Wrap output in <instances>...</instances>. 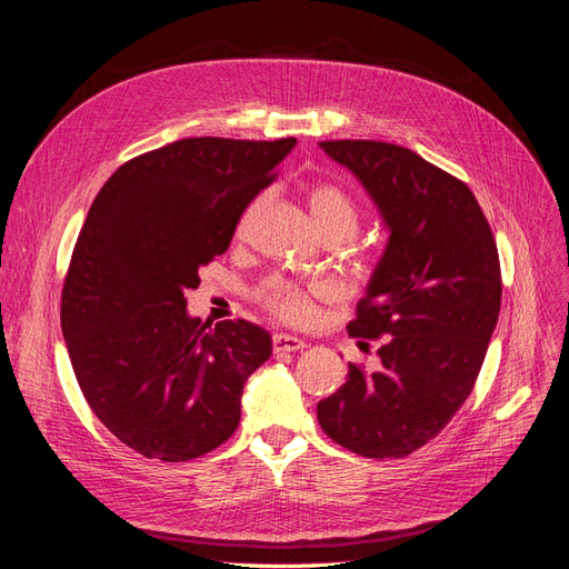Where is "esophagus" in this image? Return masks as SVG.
I'll return each instance as SVG.
<instances>
[{
	"label": "esophagus",
	"instance_id": "1",
	"mask_svg": "<svg viewBox=\"0 0 569 569\" xmlns=\"http://www.w3.org/2000/svg\"><path fill=\"white\" fill-rule=\"evenodd\" d=\"M272 349L274 353H291V351H301L306 349V341L291 335H274L272 337Z\"/></svg>",
	"mask_w": 569,
	"mask_h": 569
}]
</instances>
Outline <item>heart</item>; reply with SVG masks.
Masks as SVG:
<instances>
[{
    "instance_id": "1",
    "label": "heart",
    "mask_w": 569,
    "mask_h": 569,
    "mask_svg": "<svg viewBox=\"0 0 569 569\" xmlns=\"http://www.w3.org/2000/svg\"><path fill=\"white\" fill-rule=\"evenodd\" d=\"M308 211L316 222V228L322 234H339L347 239L356 234L360 226V211L356 201L349 197L343 187L335 182H318L308 192ZM313 291H320L318 287ZM258 299H261L272 313H278L284 320L299 322L306 320L311 313V301H308V289L287 282V280H268L261 291H258Z\"/></svg>"
}]
</instances>
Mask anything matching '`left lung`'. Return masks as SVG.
Instances as JSON below:
<instances>
[{
    "mask_svg": "<svg viewBox=\"0 0 569 569\" xmlns=\"http://www.w3.org/2000/svg\"><path fill=\"white\" fill-rule=\"evenodd\" d=\"M320 149L363 184L389 239L347 325L351 337H385L382 368L349 363L318 422L358 456L403 458L451 422L485 363L501 311L496 242L470 187L416 151L372 140Z\"/></svg>",
    "mask_w": 569,
    "mask_h": 569,
    "instance_id": "obj_1",
    "label": "left lung"
}]
</instances>
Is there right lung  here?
<instances>
[{
	"label": "right lung",
	"instance_id": "right-lung-1",
	"mask_svg": "<svg viewBox=\"0 0 569 569\" xmlns=\"http://www.w3.org/2000/svg\"><path fill=\"white\" fill-rule=\"evenodd\" d=\"M297 140L192 137L120 166L99 189L61 295V330L84 401L144 458L192 460L228 441L242 391L272 353L247 320L187 313L199 268Z\"/></svg>",
	"mask_w": 569,
	"mask_h": 569
}]
</instances>
